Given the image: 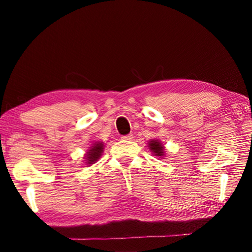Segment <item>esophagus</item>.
I'll list each match as a JSON object with an SVG mask.
<instances>
[{
  "label": "esophagus",
  "mask_w": 252,
  "mask_h": 252,
  "mask_svg": "<svg viewBox=\"0 0 252 252\" xmlns=\"http://www.w3.org/2000/svg\"><path fill=\"white\" fill-rule=\"evenodd\" d=\"M121 139L122 140H126V141H131V140L133 139V134L130 133V134H126V135H122Z\"/></svg>",
  "instance_id": "1"
}]
</instances>
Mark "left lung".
<instances>
[{
    "instance_id": "1",
    "label": "left lung",
    "mask_w": 252,
    "mask_h": 252,
    "mask_svg": "<svg viewBox=\"0 0 252 252\" xmlns=\"http://www.w3.org/2000/svg\"><path fill=\"white\" fill-rule=\"evenodd\" d=\"M149 148H150V150L155 153L157 157H162L163 156V146L158 141V140H152L149 143Z\"/></svg>"
}]
</instances>
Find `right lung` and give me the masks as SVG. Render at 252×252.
Instances as JSON below:
<instances>
[{
    "label": "right lung",
    "mask_w": 252,
    "mask_h": 252,
    "mask_svg": "<svg viewBox=\"0 0 252 252\" xmlns=\"http://www.w3.org/2000/svg\"><path fill=\"white\" fill-rule=\"evenodd\" d=\"M103 147L104 144L101 142H96L95 144H93V147L90 148L91 150H89V152L87 153V157H85V159H87L85 163L92 164L94 163L95 161H97V159H100L101 153L103 152Z\"/></svg>",
    "instance_id": "obj_1"
}]
</instances>
